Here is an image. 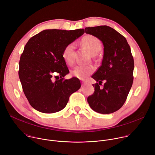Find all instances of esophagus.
Segmentation results:
<instances>
[{
	"instance_id": "esophagus-1",
	"label": "esophagus",
	"mask_w": 155,
	"mask_h": 155,
	"mask_svg": "<svg viewBox=\"0 0 155 155\" xmlns=\"http://www.w3.org/2000/svg\"><path fill=\"white\" fill-rule=\"evenodd\" d=\"M86 84H87V83H86V82H84V81L82 82V86H85Z\"/></svg>"
}]
</instances>
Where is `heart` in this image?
I'll return each instance as SVG.
<instances>
[{
    "label": "heart",
    "mask_w": 155,
    "mask_h": 155,
    "mask_svg": "<svg viewBox=\"0 0 155 155\" xmlns=\"http://www.w3.org/2000/svg\"><path fill=\"white\" fill-rule=\"evenodd\" d=\"M81 43L92 54L97 53L101 48V43L99 40L91 35H87L83 37L81 39ZM74 49L75 45L74 43H71L65 47L62 53L64 60L69 64H72L74 62ZM93 71L94 68L91 65H78L74 69L72 74L77 78L84 80Z\"/></svg>",
    "instance_id": "heart-1"
}]
</instances>
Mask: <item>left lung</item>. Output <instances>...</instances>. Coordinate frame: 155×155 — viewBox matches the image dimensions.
Instances as JSON below:
<instances>
[{"label": "left lung", "mask_w": 155, "mask_h": 155, "mask_svg": "<svg viewBox=\"0 0 155 155\" xmlns=\"http://www.w3.org/2000/svg\"><path fill=\"white\" fill-rule=\"evenodd\" d=\"M85 33L99 39L104 45L101 65L92 75L97 82L87 101L94 111L109 114L124 104L133 83L134 59L124 37L107 26L86 28ZM102 81L105 83L100 87Z\"/></svg>", "instance_id": "left-lung-1"}]
</instances>
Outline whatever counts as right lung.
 Returning a JSON list of instances; mask_svg holds the SVG:
<instances>
[{"instance_id":"obj_1","label":"right lung","mask_w":155,"mask_h":155,"mask_svg":"<svg viewBox=\"0 0 155 155\" xmlns=\"http://www.w3.org/2000/svg\"><path fill=\"white\" fill-rule=\"evenodd\" d=\"M84 33L83 29H46L26 43L20 58L18 74L26 98L37 111L45 114L61 111L70 96L80 88L78 78L64 80L69 71L62 53L66 46ZM54 73L59 75V80H53Z\"/></svg>"}]
</instances>
